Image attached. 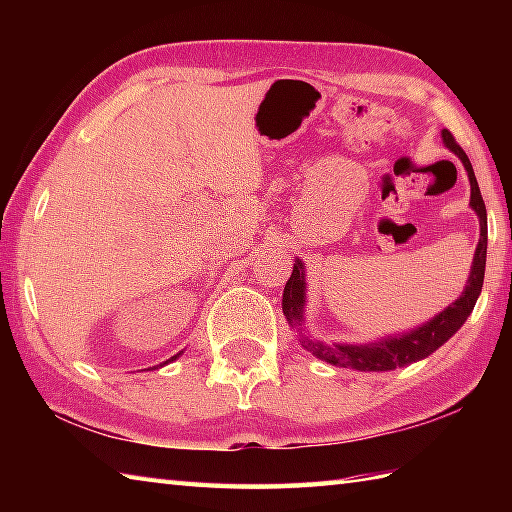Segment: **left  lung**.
<instances>
[{"label": "left lung", "mask_w": 512, "mask_h": 512, "mask_svg": "<svg viewBox=\"0 0 512 512\" xmlns=\"http://www.w3.org/2000/svg\"><path fill=\"white\" fill-rule=\"evenodd\" d=\"M443 142L447 144V149L454 151L458 155V160L463 162L467 178H470V187H472L470 205L476 212V216H479V223H481V237H479V244H476L470 277H467V284L461 293V298L452 302V305H449L445 311H440L438 316H433L429 323L415 327L406 334L391 336V339H379L377 343H363V345L334 343V345H329L323 341L309 339V336H300L302 348L309 350L320 361H327V363H332V366H339V368L361 370V372H384V370L404 368V366H409V363L420 361L424 357H429L431 352H436L440 345L452 339L458 329L463 327L467 316L472 314L476 298H479V293H481L483 275H485L488 216H485V203H483L479 183H476L470 158H467L465 151L456 144L454 135L449 133L447 128L443 131ZM305 289H307L305 287V271H302V262L298 259V262L293 264V273L289 277L287 287H284V296H282V311H284V316H287L291 327L302 325V311H305V302H307Z\"/></svg>", "instance_id": "obj_1"}]
</instances>
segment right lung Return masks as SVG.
<instances>
[{
	"label": "right lung",
	"mask_w": 512,
	"mask_h": 512,
	"mask_svg": "<svg viewBox=\"0 0 512 512\" xmlns=\"http://www.w3.org/2000/svg\"><path fill=\"white\" fill-rule=\"evenodd\" d=\"M176 357H178V354H176ZM176 357H171V359H169V361H173V359H176Z\"/></svg>",
	"instance_id": "1"
}]
</instances>
